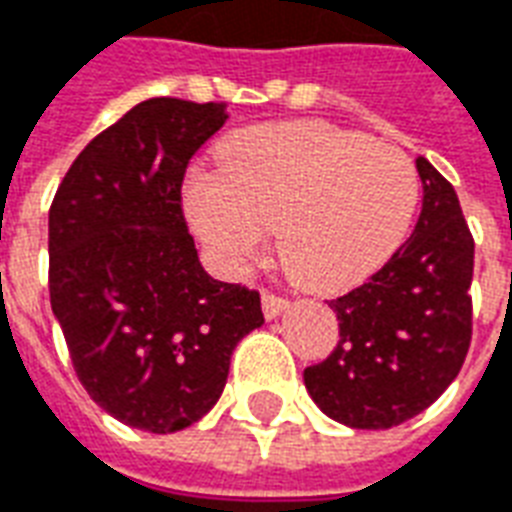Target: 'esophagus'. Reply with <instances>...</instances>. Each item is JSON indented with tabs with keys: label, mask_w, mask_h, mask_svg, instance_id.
<instances>
[{
	"label": "esophagus",
	"mask_w": 512,
	"mask_h": 512,
	"mask_svg": "<svg viewBox=\"0 0 512 512\" xmlns=\"http://www.w3.org/2000/svg\"><path fill=\"white\" fill-rule=\"evenodd\" d=\"M261 307H264V315L272 321V318H278V315L286 310L288 299L278 297V294H272V291H261Z\"/></svg>",
	"instance_id": "esophagus-1"
}]
</instances>
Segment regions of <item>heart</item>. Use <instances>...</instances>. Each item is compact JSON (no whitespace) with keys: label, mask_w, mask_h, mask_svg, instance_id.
Returning a JSON list of instances; mask_svg holds the SVG:
<instances>
[{"label":"heart","mask_w":512,"mask_h":512,"mask_svg":"<svg viewBox=\"0 0 512 512\" xmlns=\"http://www.w3.org/2000/svg\"><path fill=\"white\" fill-rule=\"evenodd\" d=\"M221 172H197L186 215L226 275H242L278 229L288 275L340 291L386 264L418 202L402 148L321 121L253 126L218 148Z\"/></svg>","instance_id":"obj_1"}]
</instances>
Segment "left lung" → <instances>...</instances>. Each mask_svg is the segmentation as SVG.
I'll return each instance as SVG.
<instances>
[{
  "mask_svg": "<svg viewBox=\"0 0 512 512\" xmlns=\"http://www.w3.org/2000/svg\"><path fill=\"white\" fill-rule=\"evenodd\" d=\"M424 207L405 245L367 283L329 302L340 340L305 370L310 397L353 429H391L451 386L472 340L475 240L456 191L418 156Z\"/></svg>",
  "mask_w": 512,
  "mask_h": 512,
  "instance_id": "8db88e82",
  "label": "left lung"
}]
</instances>
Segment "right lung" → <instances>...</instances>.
I'll use <instances>...</instances> for the list:
<instances>
[{"instance_id":"right-lung-1","label":"right lung","mask_w":512,"mask_h":512,"mask_svg":"<svg viewBox=\"0 0 512 512\" xmlns=\"http://www.w3.org/2000/svg\"><path fill=\"white\" fill-rule=\"evenodd\" d=\"M224 105L153 96L88 142L48 215V288L78 380L121 424H197L229 359L264 324L259 291L213 280L183 215L191 156Z\"/></svg>"}]
</instances>
